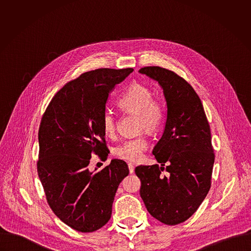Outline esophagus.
Listing matches in <instances>:
<instances>
[{"instance_id": "esophagus-1", "label": "esophagus", "mask_w": 251, "mask_h": 251, "mask_svg": "<svg viewBox=\"0 0 251 251\" xmlns=\"http://www.w3.org/2000/svg\"><path fill=\"white\" fill-rule=\"evenodd\" d=\"M128 169H129V172L130 173H133L134 172V165L132 163H128Z\"/></svg>"}]
</instances>
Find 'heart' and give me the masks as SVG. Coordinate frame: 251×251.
Segmentation results:
<instances>
[{
	"label": "heart",
	"instance_id": "obj_1",
	"mask_svg": "<svg viewBox=\"0 0 251 251\" xmlns=\"http://www.w3.org/2000/svg\"><path fill=\"white\" fill-rule=\"evenodd\" d=\"M152 92L146 86L134 83L119 99L118 104L123 110L137 114L140 129L157 130L165 120V107L161 100L152 99ZM102 130L108 137H113L117 131V119L114 112L105 109L102 114ZM149 146L146 134L128 138L114 149V154L124 160L138 161L142 158Z\"/></svg>",
	"mask_w": 251,
	"mask_h": 251
}]
</instances>
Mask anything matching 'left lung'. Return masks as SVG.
Returning <instances> with one entry per match:
<instances>
[{"instance_id": "left-lung-1", "label": "left lung", "mask_w": 251, "mask_h": 251, "mask_svg": "<svg viewBox=\"0 0 251 251\" xmlns=\"http://www.w3.org/2000/svg\"><path fill=\"white\" fill-rule=\"evenodd\" d=\"M139 72L158 82L167 105L164 131L152 150L160 167L135 168L140 195L151 215L176 225L197 211L211 188L215 162L211 129L201 100L183 78L160 67ZM165 164L168 176L161 174Z\"/></svg>"}]
</instances>
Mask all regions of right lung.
<instances>
[{
	"mask_svg": "<svg viewBox=\"0 0 251 251\" xmlns=\"http://www.w3.org/2000/svg\"><path fill=\"white\" fill-rule=\"evenodd\" d=\"M132 72H85L54 96L42 116L38 177L54 214L76 231L94 232L107 223L118 186L129 173L121 159L99 172L90 171L89 164L92 153L107 159L102 114L109 94Z\"/></svg>",
	"mask_w": 251,
	"mask_h": 251,
	"instance_id": "1",
	"label": "right lung"
}]
</instances>
